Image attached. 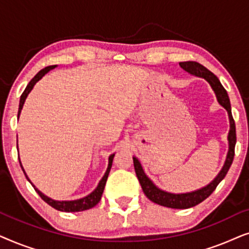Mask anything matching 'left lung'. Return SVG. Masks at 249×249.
<instances>
[{"instance_id":"obj_1","label":"left lung","mask_w":249,"mask_h":249,"mask_svg":"<svg viewBox=\"0 0 249 249\" xmlns=\"http://www.w3.org/2000/svg\"><path fill=\"white\" fill-rule=\"evenodd\" d=\"M180 67L183 70H186L187 72L195 74L197 77H202L204 79L209 81L211 87L213 88V90L215 91L217 101L222 107L228 111L230 119V131L228 139H229V152H228V156L224 163L223 169L221 170V172L217 175L215 179L213 180L210 185H207L204 188L196 190V192L188 193V194H170L163 190L159 189L154 183H153L147 176L145 175L144 170H142L141 163L136 158H134V166L136 175L141 182V186L142 188V192L148 199H151L152 202H154L159 205L171 207V209H189L195 205H198L199 203H202L204 199H206L211 194H212L217 185L222 181V179L226 177V175L229 171L231 164H232L233 158H234V146H236L237 137H236V124H234V120L232 118V113H231V105L230 100L228 96L227 90L224 89L222 84L220 83L219 78H217L213 72H211L209 69H206L205 67L195 61H186V62H180Z\"/></svg>"}]
</instances>
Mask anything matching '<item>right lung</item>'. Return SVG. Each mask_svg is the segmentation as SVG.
<instances>
[{
  "mask_svg": "<svg viewBox=\"0 0 249 249\" xmlns=\"http://www.w3.org/2000/svg\"><path fill=\"white\" fill-rule=\"evenodd\" d=\"M55 66H49L46 68H44V69H42L39 71L38 73L36 74L35 77L33 78L32 80L29 81V84L27 85L26 89L23 90V93L21 94V97H20V103H19V111H18V117L20 114V112H21V108L23 107V103H25V100L27 97V95L29 94V91L33 89L34 85H35L37 81H38L40 78H42L44 74H45L47 71H50L51 69H53V68ZM17 148H18V145H17ZM113 158H114V154L111 155L110 158H108V166H107V172H105V175L103 178H102V180L100 181V183H98L97 188L94 190L93 193L89 194V195L84 197V198L81 199H77V200H70V202H57V200H53L49 198V197L43 195L42 193L39 192L38 189L35 188V186L33 185L34 189L36 190L37 194L40 196V198H42L44 202H46L47 204H49L50 206H52L53 209H55L57 211H61V212H79V211H85V210H89L91 209V207H94L96 204L100 202L101 200V197H102V194H103L104 192V187H105V183H107V177H108V173H110V170H111V166H112V162H113ZM19 163L20 165H21V162H20L19 160ZM22 168V165H21ZM23 173H25V170L22 169ZM26 178L28 179V177H27V175L25 173ZM28 181H30V180L28 179ZM32 183V182H30Z\"/></svg>",
  "mask_w": 249,
  "mask_h": 249,
  "instance_id": "obj_1",
  "label": "right lung"
}]
</instances>
